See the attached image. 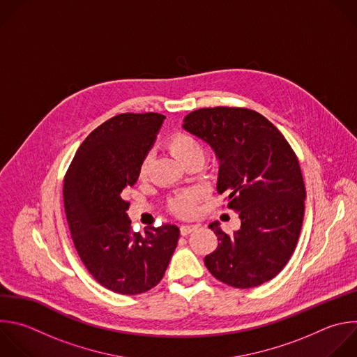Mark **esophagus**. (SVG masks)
I'll return each mask as SVG.
<instances>
[{
  "instance_id": "obj_1",
  "label": "esophagus",
  "mask_w": 357,
  "mask_h": 357,
  "mask_svg": "<svg viewBox=\"0 0 357 357\" xmlns=\"http://www.w3.org/2000/svg\"><path fill=\"white\" fill-rule=\"evenodd\" d=\"M197 224H182L181 225V234L182 235H188V234H190L192 231H195V229H197Z\"/></svg>"
}]
</instances>
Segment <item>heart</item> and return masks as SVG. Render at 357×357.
Returning <instances> with one entry per match:
<instances>
[{
  "instance_id": "heart-1",
  "label": "heart",
  "mask_w": 357,
  "mask_h": 357,
  "mask_svg": "<svg viewBox=\"0 0 357 357\" xmlns=\"http://www.w3.org/2000/svg\"><path fill=\"white\" fill-rule=\"evenodd\" d=\"M169 150L174 153V155L181 161L185 162L188 158L193 155H203V147L193 136L188 133H176L171 137L168 143ZM150 165V158L146 157L142 165V174H146ZM197 199V193L195 190H186L179 193L172 200V208L179 214H189L193 211L195 200Z\"/></svg>"
}]
</instances>
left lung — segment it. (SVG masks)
<instances>
[{
  "mask_svg": "<svg viewBox=\"0 0 357 357\" xmlns=\"http://www.w3.org/2000/svg\"><path fill=\"white\" fill-rule=\"evenodd\" d=\"M182 128L214 151L217 190L241 220L232 234L218 221L208 225L218 245L206 268L235 289L269 282L293 255L303 225L305 188L294 151L265 116L245 107L197 109Z\"/></svg>",
  "mask_w": 357,
  "mask_h": 357,
  "instance_id": "left-lung-1",
  "label": "left lung"
}]
</instances>
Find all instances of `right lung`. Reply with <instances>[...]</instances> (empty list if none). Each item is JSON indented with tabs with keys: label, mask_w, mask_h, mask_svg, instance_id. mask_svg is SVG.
Wrapping results in <instances>:
<instances>
[{
	"label": "right lung",
	"mask_w": 357,
	"mask_h": 357,
	"mask_svg": "<svg viewBox=\"0 0 357 357\" xmlns=\"http://www.w3.org/2000/svg\"><path fill=\"white\" fill-rule=\"evenodd\" d=\"M165 116L122 113L96 128L79 146L63 188L75 250L93 279L119 294L157 286L178 245L175 224L135 232L122 192L133 186Z\"/></svg>",
	"instance_id": "right-lung-1"
}]
</instances>
